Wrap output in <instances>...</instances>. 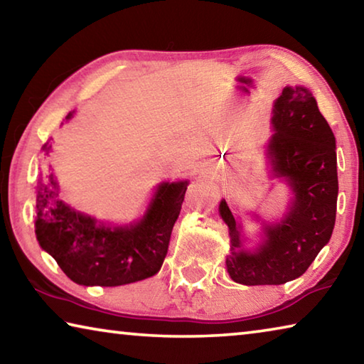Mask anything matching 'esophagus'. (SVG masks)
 Listing matches in <instances>:
<instances>
[{
    "mask_svg": "<svg viewBox=\"0 0 364 364\" xmlns=\"http://www.w3.org/2000/svg\"><path fill=\"white\" fill-rule=\"evenodd\" d=\"M207 191H208V189H207L205 186H202V184H200V193H202V194H207Z\"/></svg>",
    "mask_w": 364,
    "mask_h": 364,
    "instance_id": "esophagus-1",
    "label": "esophagus"
}]
</instances>
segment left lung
Here are the masks:
<instances>
[{
  "label": "left lung",
  "instance_id": "left-lung-1",
  "mask_svg": "<svg viewBox=\"0 0 364 364\" xmlns=\"http://www.w3.org/2000/svg\"><path fill=\"white\" fill-rule=\"evenodd\" d=\"M271 136L264 160L271 180L287 189L286 208L264 220L245 212L258 226L247 237L241 215L221 199L218 213L228 226L230 278L244 286H278L300 278L329 242L337 210L336 136L306 86H284L271 110Z\"/></svg>",
  "mask_w": 364,
  "mask_h": 364
}]
</instances>
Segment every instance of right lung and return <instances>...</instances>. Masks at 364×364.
<instances>
[{"instance_id":"add662e5","label":"right lung","mask_w":364,"mask_h":364,"mask_svg":"<svg viewBox=\"0 0 364 364\" xmlns=\"http://www.w3.org/2000/svg\"><path fill=\"white\" fill-rule=\"evenodd\" d=\"M41 152L43 159L51 157L53 144L48 141ZM188 184L189 180L160 181L139 218L109 223L67 204L49 165L40 171L35 189L36 241L80 286L115 287L147 279L159 273L167 255Z\"/></svg>"}]
</instances>
